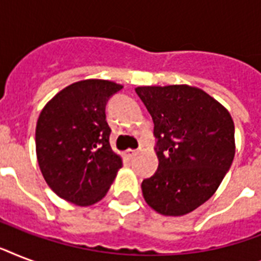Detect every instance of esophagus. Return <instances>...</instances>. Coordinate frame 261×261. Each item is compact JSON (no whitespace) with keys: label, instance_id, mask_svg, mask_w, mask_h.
<instances>
[{"label":"esophagus","instance_id":"obj_1","mask_svg":"<svg viewBox=\"0 0 261 261\" xmlns=\"http://www.w3.org/2000/svg\"><path fill=\"white\" fill-rule=\"evenodd\" d=\"M137 154H138V150H133V149H127V150L124 151V155H126L127 159H133V157H135Z\"/></svg>","mask_w":261,"mask_h":261}]
</instances>
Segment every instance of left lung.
<instances>
[{
  "mask_svg": "<svg viewBox=\"0 0 261 261\" xmlns=\"http://www.w3.org/2000/svg\"><path fill=\"white\" fill-rule=\"evenodd\" d=\"M154 122L159 169L142 181L145 202L159 214L186 215L215 194L234 159L229 111L190 85L135 88Z\"/></svg>",
  "mask_w": 261,
  "mask_h": 261,
  "instance_id": "left-lung-1",
  "label": "left lung"
}]
</instances>
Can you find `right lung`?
Returning <instances> with one entry per match:
<instances>
[{
	"label": "right lung",
	"mask_w": 261,
	"mask_h": 261,
	"mask_svg": "<svg viewBox=\"0 0 261 261\" xmlns=\"http://www.w3.org/2000/svg\"><path fill=\"white\" fill-rule=\"evenodd\" d=\"M123 85L83 80L63 88L43 107L36 123V157L51 190L77 206L101 200L122 168L110 145L108 98Z\"/></svg>",
	"instance_id": "obj_1"
}]
</instances>
